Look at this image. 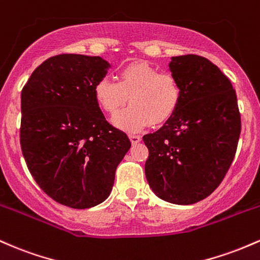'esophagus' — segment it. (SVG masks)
I'll return each instance as SVG.
<instances>
[{"mask_svg": "<svg viewBox=\"0 0 260 260\" xmlns=\"http://www.w3.org/2000/svg\"><path fill=\"white\" fill-rule=\"evenodd\" d=\"M129 139H130L131 144H133V145L138 144V142L141 141V136H140V135H130Z\"/></svg>", "mask_w": 260, "mask_h": 260, "instance_id": "34e87169", "label": "esophagus"}]
</instances>
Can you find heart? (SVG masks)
Returning a JSON list of instances; mask_svg holds the SVG:
<instances>
[{
  "mask_svg": "<svg viewBox=\"0 0 260 260\" xmlns=\"http://www.w3.org/2000/svg\"><path fill=\"white\" fill-rule=\"evenodd\" d=\"M95 102L108 114H115L126 103L130 107L112 119L116 129L138 133L147 124H165L177 113L183 99V87L176 75L161 72L147 62L127 63L118 72V83L108 77L93 87Z\"/></svg>",
  "mask_w": 260,
  "mask_h": 260,
  "instance_id": "b5f03b06",
  "label": "heart"
}]
</instances>
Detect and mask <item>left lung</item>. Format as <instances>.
<instances>
[{
    "label": "left lung",
    "instance_id": "1",
    "mask_svg": "<svg viewBox=\"0 0 260 260\" xmlns=\"http://www.w3.org/2000/svg\"><path fill=\"white\" fill-rule=\"evenodd\" d=\"M169 70L183 87L177 113L145 135V174L159 199L190 205L220 185L241 134L237 95L229 78L203 56H173Z\"/></svg>",
    "mask_w": 260,
    "mask_h": 260
}]
</instances>
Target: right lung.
Segmentation results:
<instances>
[{"label":"right lung","instance_id":"obj_1","mask_svg":"<svg viewBox=\"0 0 260 260\" xmlns=\"http://www.w3.org/2000/svg\"><path fill=\"white\" fill-rule=\"evenodd\" d=\"M109 69L101 56L56 55L34 70L20 94V147L29 172L44 193L72 209L109 197L131 146L93 95Z\"/></svg>","mask_w":260,"mask_h":260}]
</instances>
